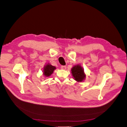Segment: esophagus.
Listing matches in <instances>:
<instances>
[{"mask_svg":"<svg viewBox=\"0 0 127 127\" xmlns=\"http://www.w3.org/2000/svg\"><path fill=\"white\" fill-rule=\"evenodd\" d=\"M61 69H62V70H65L66 69V66L65 65H62L61 66Z\"/></svg>","mask_w":127,"mask_h":127,"instance_id":"1","label":"esophagus"}]
</instances>
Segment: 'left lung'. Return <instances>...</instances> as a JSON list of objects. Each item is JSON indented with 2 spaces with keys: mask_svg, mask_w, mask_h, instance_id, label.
<instances>
[{
  "mask_svg": "<svg viewBox=\"0 0 127 127\" xmlns=\"http://www.w3.org/2000/svg\"><path fill=\"white\" fill-rule=\"evenodd\" d=\"M71 71L74 79L77 82H82L85 78V75L84 73V70L80 65H78L73 66L71 69Z\"/></svg>",
  "mask_w": 127,
  "mask_h": 127,
  "instance_id": "left-lung-1",
  "label": "left lung"
}]
</instances>
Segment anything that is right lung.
<instances>
[{"instance_id":"1","label":"right lung","mask_w":127,"mask_h":127,"mask_svg":"<svg viewBox=\"0 0 127 127\" xmlns=\"http://www.w3.org/2000/svg\"><path fill=\"white\" fill-rule=\"evenodd\" d=\"M55 69H56L55 66H52L51 65H50L49 64H47L44 68V70H43L44 75H45L46 77H49V76H50L51 74L53 73Z\"/></svg>"}]
</instances>
